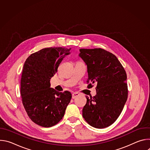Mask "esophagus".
Segmentation results:
<instances>
[{
  "label": "esophagus",
  "mask_w": 150,
  "mask_h": 150,
  "mask_svg": "<svg viewBox=\"0 0 150 150\" xmlns=\"http://www.w3.org/2000/svg\"><path fill=\"white\" fill-rule=\"evenodd\" d=\"M79 96V94L78 93H74L72 94V97L73 99H74V98H75L76 97H77Z\"/></svg>",
  "instance_id": "34e87169"
}]
</instances>
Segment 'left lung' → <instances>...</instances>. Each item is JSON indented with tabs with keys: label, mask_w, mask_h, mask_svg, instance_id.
Here are the masks:
<instances>
[{
	"label": "left lung",
	"mask_w": 150,
	"mask_h": 150,
	"mask_svg": "<svg viewBox=\"0 0 150 150\" xmlns=\"http://www.w3.org/2000/svg\"><path fill=\"white\" fill-rule=\"evenodd\" d=\"M79 52L87 65L88 88L97 83V94L86 97L82 116L96 128L108 127L117 120L127 98L126 71L116 56L104 49H81Z\"/></svg>",
	"instance_id": "8db88e82"
}]
</instances>
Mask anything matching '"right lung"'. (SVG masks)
Masks as SVG:
<instances>
[{"label": "right lung", "mask_w": 150, "mask_h": 150, "mask_svg": "<svg viewBox=\"0 0 150 150\" xmlns=\"http://www.w3.org/2000/svg\"><path fill=\"white\" fill-rule=\"evenodd\" d=\"M71 49L48 47L31 54L25 60L21 79V95L25 111L35 124L49 127L65 115L72 94L50 88V79Z\"/></svg>", "instance_id": "add662e5"}]
</instances>
